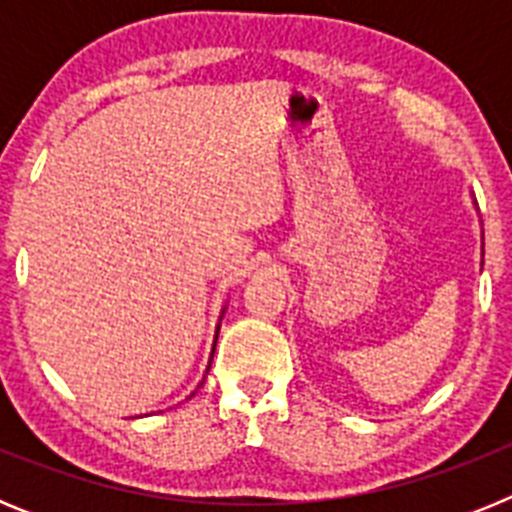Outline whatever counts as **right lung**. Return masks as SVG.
Here are the masks:
<instances>
[{"label":"right lung","instance_id":"right-lung-1","mask_svg":"<svg viewBox=\"0 0 512 512\" xmlns=\"http://www.w3.org/2000/svg\"><path fill=\"white\" fill-rule=\"evenodd\" d=\"M212 351H215V348H212Z\"/></svg>","mask_w":512,"mask_h":512}]
</instances>
